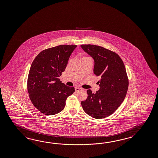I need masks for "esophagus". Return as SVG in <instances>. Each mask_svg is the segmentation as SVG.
<instances>
[{"label":"esophagus","instance_id":"1","mask_svg":"<svg viewBox=\"0 0 158 158\" xmlns=\"http://www.w3.org/2000/svg\"><path fill=\"white\" fill-rule=\"evenodd\" d=\"M81 89H81V88H80V87H76V88H75L76 92H78V91H80Z\"/></svg>","mask_w":158,"mask_h":158}]
</instances>
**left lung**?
Masks as SVG:
<instances>
[{
    "mask_svg": "<svg viewBox=\"0 0 158 158\" xmlns=\"http://www.w3.org/2000/svg\"><path fill=\"white\" fill-rule=\"evenodd\" d=\"M81 47L94 59V73L100 78L99 90L94 94L88 90V98L81 105L85 112L94 118L109 117L121 105L128 90L124 63L116 53L102 47L83 44Z\"/></svg>",
    "mask_w": 158,
    "mask_h": 158,
    "instance_id": "8db88e82",
    "label": "left lung"
}]
</instances>
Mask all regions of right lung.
I'll list each match as a JSON object with an SVG mask.
<instances>
[{
  "label": "right lung",
  "instance_id": "right-lung-1",
  "mask_svg": "<svg viewBox=\"0 0 158 158\" xmlns=\"http://www.w3.org/2000/svg\"><path fill=\"white\" fill-rule=\"evenodd\" d=\"M76 45H60L41 52L34 59L27 80L29 97L41 113L52 115L64 109L67 98L75 92L59 77L68 64Z\"/></svg>",
  "mask_w": 158,
  "mask_h": 158
}]
</instances>
